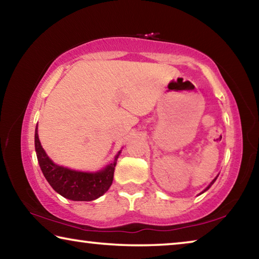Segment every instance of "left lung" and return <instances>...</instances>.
<instances>
[{
	"mask_svg": "<svg viewBox=\"0 0 259 259\" xmlns=\"http://www.w3.org/2000/svg\"><path fill=\"white\" fill-rule=\"evenodd\" d=\"M215 180H217V178H215V179H214V180H213V181H212V182H211V184H210V186H208V187H207V188H206V189H205V190H204V191H206V190H207V189H208V188H210V187H211V186H212V184H213V183H214V181H215Z\"/></svg>",
	"mask_w": 259,
	"mask_h": 259,
	"instance_id": "obj_1",
	"label": "left lung"
}]
</instances>
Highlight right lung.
<instances>
[{"mask_svg": "<svg viewBox=\"0 0 259 259\" xmlns=\"http://www.w3.org/2000/svg\"><path fill=\"white\" fill-rule=\"evenodd\" d=\"M34 144L36 157H38L44 176L52 188L64 198L90 202L104 195L112 186L114 169L120 152L116 154L114 161L104 170L98 171V173H83V171H76L62 166H57L47 157L40 144L38 125L35 129Z\"/></svg>", "mask_w": 259, "mask_h": 259, "instance_id": "right-lung-1", "label": "right lung"}]
</instances>
